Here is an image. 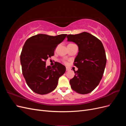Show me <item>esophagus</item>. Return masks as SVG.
Wrapping results in <instances>:
<instances>
[{
    "label": "esophagus",
    "instance_id": "obj_1",
    "mask_svg": "<svg viewBox=\"0 0 126 126\" xmlns=\"http://www.w3.org/2000/svg\"><path fill=\"white\" fill-rule=\"evenodd\" d=\"M69 70H70V69L69 68H68V67H66V71H69Z\"/></svg>",
    "mask_w": 126,
    "mask_h": 126
}]
</instances>
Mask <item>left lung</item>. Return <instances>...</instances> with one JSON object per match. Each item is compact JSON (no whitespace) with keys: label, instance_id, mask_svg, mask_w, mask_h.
Segmentation results:
<instances>
[{"label":"left lung","instance_id":"left-lung-1","mask_svg":"<svg viewBox=\"0 0 126 126\" xmlns=\"http://www.w3.org/2000/svg\"><path fill=\"white\" fill-rule=\"evenodd\" d=\"M67 41L74 42L78 47V53L74 60L78 70L70 80L71 89L80 94L94 90L99 83L105 69L107 59L101 41L91 34L83 32L68 35Z\"/></svg>","mask_w":126,"mask_h":126}]
</instances>
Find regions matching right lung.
<instances>
[{"label":"right lung","mask_w":126,"mask_h":126,"mask_svg":"<svg viewBox=\"0 0 126 126\" xmlns=\"http://www.w3.org/2000/svg\"><path fill=\"white\" fill-rule=\"evenodd\" d=\"M67 34L56 36L38 34L25 42L20 55L22 71L27 84L33 92L45 94L54 90L58 79L66 71L59 63L46 66L48 57L54 55L56 47L65 39Z\"/></svg>","instance_id":"obj_1"}]
</instances>
